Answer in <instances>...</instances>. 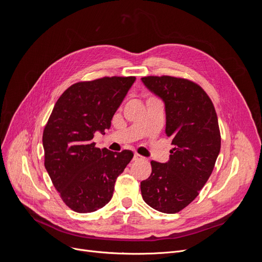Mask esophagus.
I'll list each match as a JSON object with an SVG mask.
<instances>
[{
	"mask_svg": "<svg viewBox=\"0 0 262 262\" xmlns=\"http://www.w3.org/2000/svg\"><path fill=\"white\" fill-rule=\"evenodd\" d=\"M141 158H142V156H141L140 154L134 153V155H133V161H139V160H141Z\"/></svg>",
	"mask_w": 262,
	"mask_h": 262,
	"instance_id": "34e87169",
	"label": "esophagus"
}]
</instances>
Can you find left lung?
I'll list each match as a JSON object with an SVG mask.
<instances>
[{"mask_svg": "<svg viewBox=\"0 0 262 262\" xmlns=\"http://www.w3.org/2000/svg\"><path fill=\"white\" fill-rule=\"evenodd\" d=\"M142 82L164 100L166 136L175 145L167 163L150 162L142 198L157 211L177 213L198 196L215 165L221 149L215 108L202 87L187 78L144 76Z\"/></svg>", "mask_w": 262, "mask_h": 262, "instance_id": "obj_1", "label": "left lung"}]
</instances>
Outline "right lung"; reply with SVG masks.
I'll return each mask as SVG.
<instances>
[{"label":"right lung","instance_id":"obj_1","mask_svg":"<svg viewBox=\"0 0 262 262\" xmlns=\"http://www.w3.org/2000/svg\"><path fill=\"white\" fill-rule=\"evenodd\" d=\"M136 76H105L77 82L55 102L42 144L45 167L68 207L77 213L97 211L112 200L117 177L133 157L98 148L94 133L110 128L112 119Z\"/></svg>","mask_w":262,"mask_h":262}]
</instances>
